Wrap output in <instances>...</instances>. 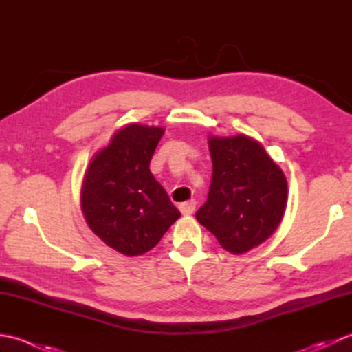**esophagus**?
<instances>
[{
    "mask_svg": "<svg viewBox=\"0 0 352 352\" xmlns=\"http://www.w3.org/2000/svg\"><path fill=\"white\" fill-rule=\"evenodd\" d=\"M195 206H197V203H195V201H193V199L186 201V203H182V204H180V212H182L184 216L192 214L193 210H195Z\"/></svg>",
    "mask_w": 352,
    "mask_h": 352,
    "instance_id": "esophagus-1",
    "label": "esophagus"
}]
</instances>
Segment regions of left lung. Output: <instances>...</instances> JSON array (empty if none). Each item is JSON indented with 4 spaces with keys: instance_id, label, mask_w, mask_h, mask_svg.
Masks as SVG:
<instances>
[{
    "instance_id": "1",
    "label": "left lung",
    "mask_w": 352,
    "mask_h": 352,
    "mask_svg": "<svg viewBox=\"0 0 352 352\" xmlns=\"http://www.w3.org/2000/svg\"><path fill=\"white\" fill-rule=\"evenodd\" d=\"M213 172L197 219L223 250L241 256L266 242L287 204V180L265 146L246 134L208 136Z\"/></svg>"
}]
</instances>
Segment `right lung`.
Instances as JSON below:
<instances>
[{"mask_svg":"<svg viewBox=\"0 0 352 352\" xmlns=\"http://www.w3.org/2000/svg\"><path fill=\"white\" fill-rule=\"evenodd\" d=\"M163 126L126 124L96 151L81 184L89 228L126 257L153 250L182 213L149 170Z\"/></svg>","mask_w":352,"mask_h":352,"instance_id":"right-lung-1","label":"right lung"}]
</instances>
